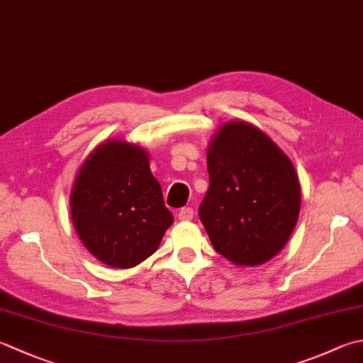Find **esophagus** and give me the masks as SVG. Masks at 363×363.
<instances>
[{"mask_svg":"<svg viewBox=\"0 0 363 363\" xmlns=\"http://www.w3.org/2000/svg\"><path fill=\"white\" fill-rule=\"evenodd\" d=\"M194 216H195L194 209H191V208H184V209L179 211V214H177V218H179L181 222H190V220L194 218Z\"/></svg>","mask_w":363,"mask_h":363,"instance_id":"1","label":"esophagus"}]
</instances>
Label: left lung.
Listing matches in <instances>:
<instances>
[{"instance_id": "1", "label": "left lung", "mask_w": 363, "mask_h": 363, "mask_svg": "<svg viewBox=\"0 0 363 363\" xmlns=\"http://www.w3.org/2000/svg\"><path fill=\"white\" fill-rule=\"evenodd\" d=\"M209 189L201 223L216 252L236 266L272 259L294 231L301 182L288 155L247 121H230L209 141Z\"/></svg>"}]
</instances>
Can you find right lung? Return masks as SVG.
I'll use <instances>...</instances> for the list:
<instances>
[{"label": "right lung", "instance_id": "obj_1", "mask_svg": "<svg viewBox=\"0 0 363 363\" xmlns=\"http://www.w3.org/2000/svg\"><path fill=\"white\" fill-rule=\"evenodd\" d=\"M69 204L83 245L110 267L138 266L173 223L147 151L124 140H106L84 159Z\"/></svg>", "mask_w": 363, "mask_h": 363}]
</instances>
